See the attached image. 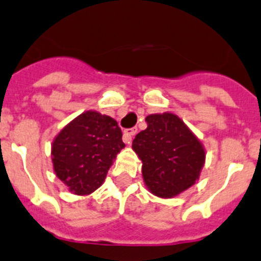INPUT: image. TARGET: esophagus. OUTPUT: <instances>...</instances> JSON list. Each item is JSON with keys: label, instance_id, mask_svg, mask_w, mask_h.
<instances>
[{"label": "esophagus", "instance_id": "obj_1", "mask_svg": "<svg viewBox=\"0 0 261 261\" xmlns=\"http://www.w3.org/2000/svg\"><path fill=\"white\" fill-rule=\"evenodd\" d=\"M138 133V128L136 127H133V128H127V130L123 131V142L126 143V144H130L131 140H133L134 135Z\"/></svg>", "mask_w": 261, "mask_h": 261}]
</instances>
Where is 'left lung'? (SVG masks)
I'll use <instances>...</instances> for the list:
<instances>
[{"label": "left lung", "instance_id": "obj_1", "mask_svg": "<svg viewBox=\"0 0 261 261\" xmlns=\"http://www.w3.org/2000/svg\"><path fill=\"white\" fill-rule=\"evenodd\" d=\"M147 128L133 140L143 162V179L153 194L171 198L198 179L204 150L198 139L172 113L150 114Z\"/></svg>", "mask_w": 261, "mask_h": 261}]
</instances>
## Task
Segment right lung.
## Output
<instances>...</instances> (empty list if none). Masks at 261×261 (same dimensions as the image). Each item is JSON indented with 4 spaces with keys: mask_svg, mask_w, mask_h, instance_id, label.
<instances>
[{
    "mask_svg": "<svg viewBox=\"0 0 261 261\" xmlns=\"http://www.w3.org/2000/svg\"><path fill=\"white\" fill-rule=\"evenodd\" d=\"M123 148L122 131L113 118L85 112L54 140V170L70 192L90 194L103 184L113 160Z\"/></svg>",
    "mask_w": 261,
    "mask_h": 261,
    "instance_id": "right-lung-1",
    "label": "right lung"
}]
</instances>
